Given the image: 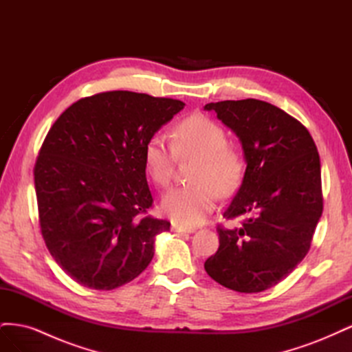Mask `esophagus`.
<instances>
[{"label":"esophagus","mask_w":352,"mask_h":352,"mask_svg":"<svg viewBox=\"0 0 352 352\" xmlns=\"http://www.w3.org/2000/svg\"><path fill=\"white\" fill-rule=\"evenodd\" d=\"M172 230L176 233H192L195 232L194 228H185V226H180V225H172Z\"/></svg>","instance_id":"obj_1"}]
</instances>
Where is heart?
<instances>
[{
	"instance_id": "heart-1",
	"label": "heart",
	"mask_w": 352,
	"mask_h": 352,
	"mask_svg": "<svg viewBox=\"0 0 352 352\" xmlns=\"http://www.w3.org/2000/svg\"><path fill=\"white\" fill-rule=\"evenodd\" d=\"M177 158H198L190 173L194 184L170 189L162 199V210L177 225L194 226L216 207L217 192H235L245 173V160L239 150L228 145L225 129L201 114L175 127L173 144L164 133L153 135L145 144V168L160 186L170 184Z\"/></svg>"
}]
</instances>
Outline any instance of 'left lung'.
Masks as SVG:
<instances>
[{"label": "left lung", "instance_id": "1", "mask_svg": "<svg viewBox=\"0 0 352 352\" xmlns=\"http://www.w3.org/2000/svg\"><path fill=\"white\" fill-rule=\"evenodd\" d=\"M239 138L247 168L219 226V250L204 263L211 279L236 292H261L285 279L310 250L323 211L320 157L307 127L265 101L207 104Z\"/></svg>", "mask_w": 352, "mask_h": 352}]
</instances>
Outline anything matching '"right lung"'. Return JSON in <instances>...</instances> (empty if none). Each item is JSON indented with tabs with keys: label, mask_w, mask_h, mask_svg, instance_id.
I'll list each match as a JSON object with an SVG mask.
<instances>
[{
	"label": "right lung",
	"mask_w": 352,
	"mask_h": 352,
	"mask_svg": "<svg viewBox=\"0 0 352 352\" xmlns=\"http://www.w3.org/2000/svg\"><path fill=\"white\" fill-rule=\"evenodd\" d=\"M185 104L131 91L72 104L50 129L35 164L42 238L73 280L111 291L138 278L170 221L153 207L144 148Z\"/></svg>",
	"instance_id": "right-lung-1"
}]
</instances>
